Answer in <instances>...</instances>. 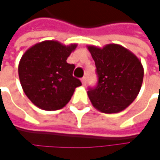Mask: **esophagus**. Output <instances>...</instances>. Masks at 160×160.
Masks as SVG:
<instances>
[{
	"instance_id": "34e87169",
	"label": "esophagus",
	"mask_w": 160,
	"mask_h": 160,
	"mask_svg": "<svg viewBox=\"0 0 160 160\" xmlns=\"http://www.w3.org/2000/svg\"><path fill=\"white\" fill-rule=\"evenodd\" d=\"M86 82H87V79H86L85 77L81 79V83H82V85H83V86H85V85H86Z\"/></svg>"
}]
</instances>
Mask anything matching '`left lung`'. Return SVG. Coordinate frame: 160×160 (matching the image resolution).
I'll use <instances>...</instances> for the list:
<instances>
[{"mask_svg":"<svg viewBox=\"0 0 160 160\" xmlns=\"http://www.w3.org/2000/svg\"><path fill=\"white\" fill-rule=\"evenodd\" d=\"M87 47L98 75L97 86L88 91L92 105L107 114L124 110L135 100L142 87L144 68L141 61L119 44Z\"/></svg>","mask_w":160,"mask_h":160,"instance_id":"8db88e82","label":"left lung"}]
</instances>
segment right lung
I'll return each instance as SVG.
<instances>
[{"instance_id": "1", "label": "right lung", "mask_w": 160, "mask_h": 160, "mask_svg": "<svg viewBox=\"0 0 160 160\" xmlns=\"http://www.w3.org/2000/svg\"><path fill=\"white\" fill-rule=\"evenodd\" d=\"M77 43L64 45L57 41H44L28 49L18 65V76L28 98L43 110L63 108L81 85L73 77L75 66L67 63Z\"/></svg>"}]
</instances>
